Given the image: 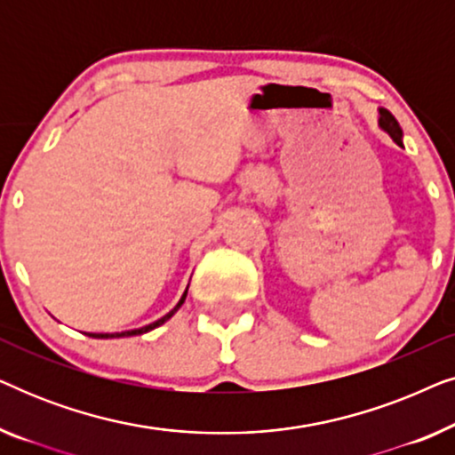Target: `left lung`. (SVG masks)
<instances>
[{
	"label": "left lung",
	"instance_id": "1",
	"mask_svg": "<svg viewBox=\"0 0 455 455\" xmlns=\"http://www.w3.org/2000/svg\"><path fill=\"white\" fill-rule=\"evenodd\" d=\"M381 126L387 130L391 139H394L395 145L402 147V130H400V124H397V120L394 116L389 114L387 109H381Z\"/></svg>",
	"mask_w": 455,
	"mask_h": 455
}]
</instances>
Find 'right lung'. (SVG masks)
Returning <instances> with one entry per match:
<instances>
[{"label":"right lung","mask_w":455,"mask_h":455,"mask_svg":"<svg viewBox=\"0 0 455 455\" xmlns=\"http://www.w3.org/2000/svg\"><path fill=\"white\" fill-rule=\"evenodd\" d=\"M186 294H188V288H186V291H184V296L180 298V302L176 304V308L173 310H170V313H167L165 316H161L159 321H155V323H151V325H147V327H140V329H132V331H122V333H91L89 338H130V335H140V333H147V331H151V329H155V327H159V325H164V323L170 319V316L176 313V310L182 307L184 304V300H186Z\"/></svg>","instance_id":"right-lung-1"}]
</instances>
